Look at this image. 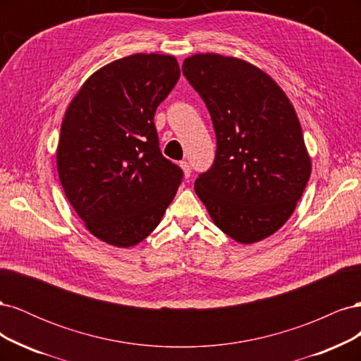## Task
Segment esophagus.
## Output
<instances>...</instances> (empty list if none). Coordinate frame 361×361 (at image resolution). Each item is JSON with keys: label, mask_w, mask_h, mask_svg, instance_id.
I'll return each instance as SVG.
<instances>
[{"label": "esophagus", "mask_w": 361, "mask_h": 361, "mask_svg": "<svg viewBox=\"0 0 361 361\" xmlns=\"http://www.w3.org/2000/svg\"><path fill=\"white\" fill-rule=\"evenodd\" d=\"M179 166H180V169L185 174V178H190L191 176V166H190V164L187 161H180Z\"/></svg>", "instance_id": "obj_1"}]
</instances>
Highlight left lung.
Instances as JSON below:
<instances>
[{
    "label": "left lung",
    "instance_id": "left-lung-1",
    "mask_svg": "<svg viewBox=\"0 0 361 361\" xmlns=\"http://www.w3.org/2000/svg\"><path fill=\"white\" fill-rule=\"evenodd\" d=\"M182 72L216 135L215 161L195 179V194L221 232L259 243L289 220L310 178L298 116L280 85L245 60L194 54Z\"/></svg>",
    "mask_w": 361,
    "mask_h": 361
}]
</instances>
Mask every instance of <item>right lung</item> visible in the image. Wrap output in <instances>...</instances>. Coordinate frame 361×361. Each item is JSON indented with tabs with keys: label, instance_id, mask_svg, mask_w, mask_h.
<instances>
[{
	"label": "right lung",
	"instance_id": "add662e5",
	"mask_svg": "<svg viewBox=\"0 0 361 361\" xmlns=\"http://www.w3.org/2000/svg\"><path fill=\"white\" fill-rule=\"evenodd\" d=\"M180 76L176 57L133 54L92 73L64 113L60 183L101 241L128 248L159 224L182 180L162 157L154 117Z\"/></svg>",
	"mask_w": 361,
	"mask_h": 361
}]
</instances>
